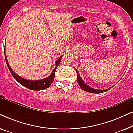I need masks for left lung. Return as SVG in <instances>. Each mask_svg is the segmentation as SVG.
Returning <instances> with one entry per match:
<instances>
[{"mask_svg": "<svg viewBox=\"0 0 133 133\" xmlns=\"http://www.w3.org/2000/svg\"><path fill=\"white\" fill-rule=\"evenodd\" d=\"M76 72H77V83L78 84L80 87H81V88L84 91H86L87 92H91V93H102V92H105L107 91H108L110 90L111 88H108L107 89V90H96V89L94 88H92L91 87H89L88 85H87L86 83H85L84 82L82 81V79H81V77H80V75L79 74V72H77V70H76Z\"/></svg>", "mask_w": 133, "mask_h": 133, "instance_id": "obj_1", "label": "left lung"}]
</instances>
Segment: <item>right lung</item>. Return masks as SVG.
<instances>
[{
    "label": "right lung",
    "instance_id": "1",
    "mask_svg": "<svg viewBox=\"0 0 133 133\" xmlns=\"http://www.w3.org/2000/svg\"><path fill=\"white\" fill-rule=\"evenodd\" d=\"M62 57V56H61V57L57 60V61L56 62L55 68L52 70L51 74L48 77L45 78V79H43L41 80H38V81H30V80H27L20 77V76H18L17 74L15 73V72L12 71V70L10 66V65H9V63L8 62V60H7L6 54H5V61H6V62L7 66H8V69L10 71L14 79H15L19 83H21L22 85H23V86H24L27 88L30 89V90H34V91L43 90H44V89L49 88V87L51 85L52 83L53 82L54 79L56 70V68H57V67L59 66L60 62H61Z\"/></svg>",
    "mask_w": 133,
    "mask_h": 133
}]
</instances>
